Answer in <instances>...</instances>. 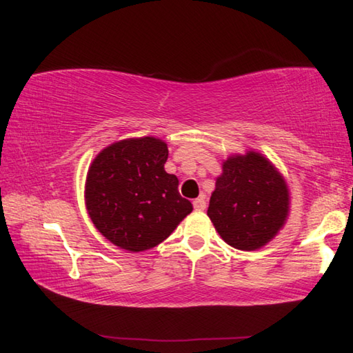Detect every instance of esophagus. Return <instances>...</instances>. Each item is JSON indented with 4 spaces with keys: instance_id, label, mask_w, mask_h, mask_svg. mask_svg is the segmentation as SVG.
<instances>
[{
    "instance_id": "esophagus-1",
    "label": "esophagus",
    "mask_w": 353,
    "mask_h": 353,
    "mask_svg": "<svg viewBox=\"0 0 353 353\" xmlns=\"http://www.w3.org/2000/svg\"><path fill=\"white\" fill-rule=\"evenodd\" d=\"M193 207H194L196 211H203L205 207H207V201H205V197L201 196V197L194 199V201H193Z\"/></svg>"
}]
</instances>
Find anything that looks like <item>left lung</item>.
Here are the masks:
<instances>
[{
  "instance_id": "left-lung-1",
  "label": "left lung",
  "mask_w": 353,
  "mask_h": 353,
  "mask_svg": "<svg viewBox=\"0 0 353 353\" xmlns=\"http://www.w3.org/2000/svg\"><path fill=\"white\" fill-rule=\"evenodd\" d=\"M288 211L285 182L258 152L223 162L207 214L217 233L238 250L261 248L284 225Z\"/></svg>"
}]
</instances>
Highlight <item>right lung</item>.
I'll return each mask as SVG.
<instances>
[{
    "mask_svg": "<svg viewBox=\"0 0 353 353\" xmlns=\"http://www.w3.org/2000/svg\"><path fill=\"white\" fill-rule=\"evenodd\" d=\"M168 148L154 137L108 146L94 159L86 179V208L95 228L128 252L159 245L193 205L163 165Z\"/></svg>",
    "mask_w": 353,
    "mask_h": 353,
    "instance_id": "obj_1",
    "label": "right lung"
}]
</instances>
